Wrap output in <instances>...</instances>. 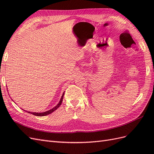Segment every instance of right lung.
<instances>
[{"label": "right lung", "instance_id": "add662e5", "mask_svg": "<svg viewBox=\"0 0 154 154\" xmlns=\"http://www.w3.org/2000/svg\"><path fill=\"white\" fill-rule=\"evenodd\" d=\"M64 92H63V94H62V97H61V99H60V101H59V103H58V105H57V106H55L54 107H53V108L51 109V110H48V111L44 112H28V113H29V114H32V115L36 116H47V115H48V114H50L51 113L53 112H54V110H57V109L58 108V107H59L60 105H61L62 100H63V95H64ZM24 111H26V110H24Z\"/></svg>", "mask_w": 154, "mask_h": 154}]
</instances>
